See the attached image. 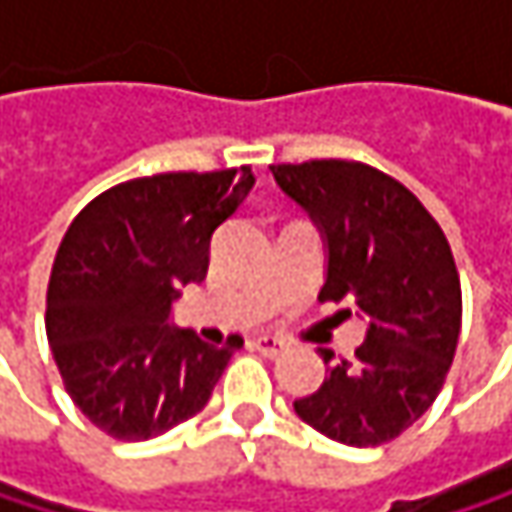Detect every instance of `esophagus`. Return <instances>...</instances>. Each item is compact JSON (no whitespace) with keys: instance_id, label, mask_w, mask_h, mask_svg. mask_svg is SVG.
<instances>
[{"instance_id":"1","label":"esophagus","mask_w":512,"mask_h":512,"mask_svg":"<svg viewBox=\"0 0 512 512\" xmlns=\"http://www.w3.org/2000/svg\"><path fill=\"white\" fill-rule=\"evenodd\" d=\"M255 347L266 358H278L287 353V344H284L281 338H272V335H260V338H255Z\"/></svg>"}]
</instances>
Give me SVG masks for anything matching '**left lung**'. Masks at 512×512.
Returning <instances> with one entry per match:
<instances>
[{
  "instance_id": "left-lung-1",
  "label": "left lung",
  "mask_w": 512,
  "mask_h": 512,
  "mask_svg": "<svg viewBox=\"0 0 512 512\" xmlns=\"http://www.w3.org/2000/svg\"><path fill=\"white\" fill-rule=\"evenodd\" d=\"M272 177L323 237L320 302H347L367 320L356 361L320 350L329 376L293 409L341 445H385L433 406L457 353L462 290L451 246L403 183L364 162L272 165Z\"/></svg>"
}]
</instances>
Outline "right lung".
Instances as JSON below:
<instances>
[{"instance_id":"right-lung-1","label":"right lung","mask_w":512,"mask_h":512,"mask_svg":"<svg viewBox=\"0 0 512 512\" xmlns=\"http://www.w3.org/2000/svg\"><path fill=\"white\" fill-rule=\"evenodd\" d=\"M255 186L249 165L171 171L97 195L67 228L47 290V341L70 400L106 436L148 442L198 415L243 338L213 347L171 323L201 284L216 228Z\"/></svg>"}]
</instances>
